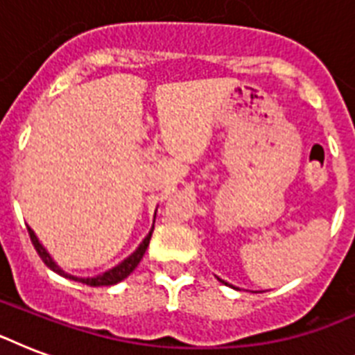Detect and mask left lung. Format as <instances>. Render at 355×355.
Listing matches in <instances>:
<instances>
[{"mask_svg":"<svg viewBox=\"0 0 355 355\" xmlns=\"http://www.w3.org/2000/svg\"><path fill=\"white\" fill-rule=\"evenodd\" d=\"M221 282H223V280H221ZM225 284H227V282H225Z\"/></svg>","mask_w":355,"mask_h":355,"instance_id":"obj_1","label":"left lung"}]
</instances>
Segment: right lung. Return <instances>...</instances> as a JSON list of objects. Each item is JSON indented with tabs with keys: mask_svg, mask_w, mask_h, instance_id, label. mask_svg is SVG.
I'll list each match as a JSON object with an SVG mask.
<instances>
[{
	"mask_svg": "<svg viewBox=\"0 0 355 355\" xmlns=\"http://www.w3.org/2000/svg\"><path fill=\"white\" fill-rule=\"evenodd\" d=\"M29 230V236H31V241H33V245H35L36 252H38V256L42 258V261L49 267L51 270H55L57 275L60 276H66V278H71V280H77L80 282V284H86V286L90 287H101V286H114V284H118V282L125 280L130 272H132L136 267H138V263L141 261V258H144L145 250H147V247H149V241H150V236H153V230H155V227H153V230L149 232V236L145 237L144 241H141V245H139L138 248H136V252L130 254L125 261H121V263L118 265V267H114V269L107 270V272H103V275L96 276V278H73V276H68L66 272H64L60 267H58L55 261L51 259V256L47 254V250L40 245V241H38V237L35 236V232L31 230V228H27Z\"/></svg>",
	"mask_w": 355,
	"mask_h": 355,
	"instance_id": "right-lung-1",
	"label": "right lung"
}]
</instances>
